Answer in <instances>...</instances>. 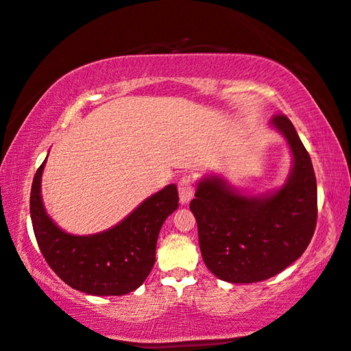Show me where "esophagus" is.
<instances>
[{
    "label": "esophagus",
    "instance_id": "obj_1",
    "mask_svg": "<svg viewBox=\"0 0 351 351\" xmlns=\"http://www.w3.org/2000/svg\"><path fill=\"white\" fill-rule=\"evenodd\" d=\"M178 194H180V200L182 205L189 204L192 195H194V182H192L191 176H182L178 181Z\"/></svg>",
    "mask_w": 351,
    "mask_h": 351
}]
</instances>
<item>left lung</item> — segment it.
I'll list each match as a JSON object with an SVG mask.
<instances>
[{
    "instance_id": "1",
    "label": "left lung",
    "mask_w": 351,
    "mask_h": 351,
    "mask_svg": "<svg viewBox=\"0 0 351 351\" xmlns=\"http://www.w3.org/2000/svg\"><path fill=\"white\" fill-rule=\"evenodd\" d=\"M270 125L293 154V169L278 191L245 195L223 178L208 176L197 184L189 205L205 265L229 283L280 274L307 250L317 226V178L308 152L288 117L276 114Z\"/></svg>"
}]
</instances>
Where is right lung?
Listing matches in <instances>:
<instances>
[{
    "label": "right lung",
    "instance_id": "add662e5",
    "mask_svg": "<svg viewBox=\"0 0 351 351\" xmlns=\"http://www.w3.org/2000/svg\"><path fill=\"white\" fill-rule=\"evenodd\" d=\"M36 170L29 195L34 237L44 259L68 286L92 295H122L143 285L156 263L160 227L178 208V189L165 186L136 206L124 221L93 235H71L46 213Z\"/></svg>",
    "mask_w": 351,
    "mask_h": 351
}]
</instances>
